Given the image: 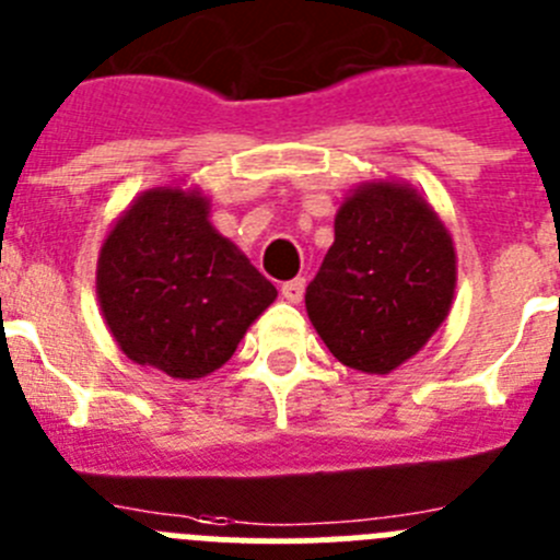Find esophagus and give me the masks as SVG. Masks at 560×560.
<instances>
[{"mask_svg":"<svg viewBox=\"0 0 560 560\" xmlns=\"http://www.w3.org/2000/svg\"><path fill=\"white\" fill-rule=\"evenodd\" d=\"M280 294H283L285 302H300L302 294H305V277H294V280H289V283H283V289H280Z\"/></svg>","mask_w":560,"mask_h":560,"instance_id":"esophagus-1","label":"esophagus"}]
</instances>
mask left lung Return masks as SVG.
<instances>
[{
  "instance_id": "8db88e82",
  "label": "left lung",
  "mask_w": 560,
  "mask_h": 560,
  "mask_svg": "<svg viewBox=\"0 0 560 560\" xmlns=\"http://www.w3.org/2000/svg\"><path fill=\"white\" fill-rule=\"evenodd\" d=\"M455 280L453 235L433 205L402 179H366L336 210L307 319L343 366L388 374L447 319Z\"/></svg>"
}]
</instances>
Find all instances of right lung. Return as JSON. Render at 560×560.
<instances>
[{"label": "right lung", "instance_id": "right-lung-1", "mask_svg": "<svg viewBox=\"0 0 560 560\" xmlns=\"http://www.w3.org/2000/svg\"><path fill=\"white\" fill-rule=\"evenodd\" d=\"M96 296L119 350L174 381L233 358L277 289L210 222L197 186L147 188L113 222L96 260Z\"/></svg>", "mask_w": 560, "mask_h": 560}]
</instances>
